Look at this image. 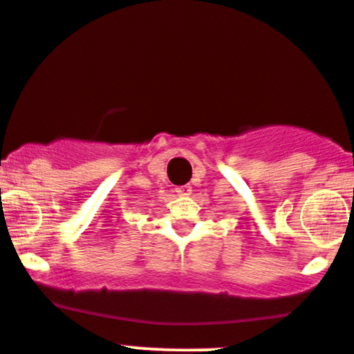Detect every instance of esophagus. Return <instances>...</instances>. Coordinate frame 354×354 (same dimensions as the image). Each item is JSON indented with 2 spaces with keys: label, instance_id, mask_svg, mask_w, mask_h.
Segmentation results:
<instances>
[{
  "label": "esophagus",
  "instance_id": "esophagus-1",
  "mask_svg": "<svg viewBox=\"0 0 354 354\" xmlns=\"http://www.w3.org/2000/svg\"><path fill=\"white\" fill-rule=\"evenodd\" d=\"M176 193L180 196H187V195H189V193H192V187H189V185H183V187H178L176 188Z\"/></svg>",
  "mask_w": 354,
  "mask_h": 354
}]
</instances>
